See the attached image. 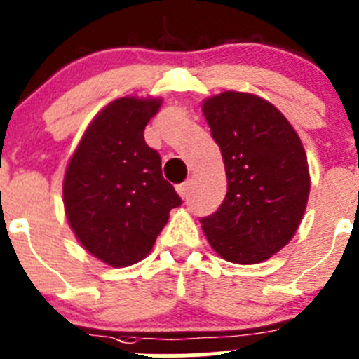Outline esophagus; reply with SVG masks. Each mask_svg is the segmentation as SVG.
Returning a JSON list of instances; mask_svg holds the SVG:
<instances>
[{"label": "esophagus", "instance_id": "obj_1", "mask_svg": "<svg viewBox=\"0 0 359 359\" xmlns=\"http://www.w3.org/2000/svg\"><path fill=\"white\" fill-rule=\"evenodd\" d=\"M175 189H177V193H179L180 198H187L189 196V191H191V180H186V182L179 184Z\"/></svg>", "mask_w": 359, "mask_h": 359}]
</instances>
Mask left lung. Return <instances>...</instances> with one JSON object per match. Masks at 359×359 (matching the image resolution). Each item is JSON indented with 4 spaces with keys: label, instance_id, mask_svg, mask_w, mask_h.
Returning <instances> with one entry per match:
<instances>
[{
    "label": "left lung",
    "instance_id": "8db88e82",
    "mask_svg": "<svg viewBox=\"0 0 359 359\" xmlns=\"http://www.w3.org/2000/svg\"><path fill=\"white\" fill-rule=\"evenodd\" d=\"M203 114L227 177L222 205L201 219L206 240L229 262H262L292 240L306 212V151L288 119L252 93L210 97Z\"/></svg>",
    "mask_w": 359,
    "mask_h": 359
}]
</instances>
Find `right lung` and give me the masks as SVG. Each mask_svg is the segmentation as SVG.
Returning a JSON list of instances; mask_svg holds the SVG:
<instances>
[{
    "label": "right lung",
    "mask_w": 359,
    "mask_h": 359,
    "mask_svg": "<svg viewBox=\"0 0 359 359\" xmlns=\"http://www.w3.org/2000/svg\"><path fill=\"white\" fill-rule=\"evenodd\" d=\"M161 99L123 97L107 104L86 128L64 175V208L72 233L112 267L142 260L182 203L163 179L161 158L144 128Z\"/></svg>",
    "instance_id": "obj_1"
}]
</instances>
